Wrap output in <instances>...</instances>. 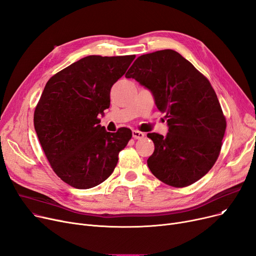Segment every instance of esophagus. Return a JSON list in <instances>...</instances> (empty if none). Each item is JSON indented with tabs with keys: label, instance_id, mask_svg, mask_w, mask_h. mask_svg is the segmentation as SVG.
I'll return each mask as SVG.
<instances>
[{
	"label": "esophagus",
	"instance_id": "34e87169",
	"mask_svg": "<svg viewBox=\"0 0 256 256\" xmlns=\"http://www.w3.org/2000/svg\"><path fill=\"white\" fill-rule=\"evenodd\" d=\"M144 136H146V134L140 130H132V138L134 139H142V138H144Z\"/></svg>",
	"mask_w": 256,
	"mask_h": 256
}]
</instances>
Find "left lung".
<instances>
[{"label":"left lung","instance_id":"8db88e82","mask_svg":"<svg viewBox=\"0 0 256 256\" xmlns=\"http://www.w3.org/2000/svg\"><path fill=\"white\" fill-rule=\"evenodd\" d=\"M126 77L148 88L168 119L166 136L148 134L154 144L148 159L152 174L174 187L201 179L214 165L226 130V118L209 80L170 49L141 55Z\"/></svg>","mask_w":256,"mask_h":256}]
</instances>
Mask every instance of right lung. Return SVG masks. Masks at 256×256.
I'll return each instance as SVG.
<instances>
[{
  "instance_id": "add662e5",
  "label": "right lung",
  "mask_w": 256,
  "mask_h": 256,
  "mask_svg": "<svg viewBox=\"0 0 256 256\" xmlns=\"http://www.w3.org/2000/svg\"><path fill=\"white\" fill-rule=\"evenodd\" d=\"M136 55H90L53 75L34 110V128L52 170L74 188L88 190L112 174L132 138L106 132L98 115L110 108V88Z\"/></svg>"
}]
</instances>
